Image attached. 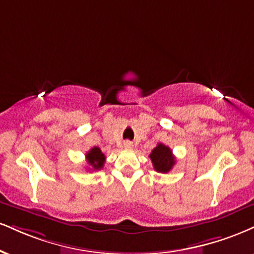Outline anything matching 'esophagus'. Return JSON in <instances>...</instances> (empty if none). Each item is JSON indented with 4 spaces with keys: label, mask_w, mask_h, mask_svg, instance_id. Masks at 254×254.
Listing matches in <instances>:
<instances>
[{
    "label": "esophagus",
    "mask_w": 254,
    "mask_h": 254,
    "mask_svg": "<svg viewBox=\"0 0 254 254\" xmlns=\"http://www.w3.org/2000/svg\"><path fill=\"white\" fill-rule=\"evenodd\" d=\"M123 146L125 149H131L133 146L132 142H130V140H125V142L123 143Z\"/></svg>",
    "instance_id": "34e87169"
}]
</instances>
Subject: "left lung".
Returning <instances> with one entry per match:
<instances>
[{
	"instance_id": "obj_1",
	"label": "left lung",
	"mask_w": 254,
	"mask_h": 254,
	"mask_svg": "<svg viewBox=\"0 0 254 254\" xmlns=\"http://www.w3.org/2000/svg\"><path fill=\"white\" fill-rule=\"evenodd\" d=\"M150 160L152 162L154 169L158 173L166 174L172 170V168L175 164V158L169 146L158 143L156 148L151 151L149 155Z\"/></svg>"
}]
</instances>
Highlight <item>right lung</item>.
Masks as SVG:
<instances>
[{"label":"right lung","instance_id":"1","mask_svg":"<svg viewBox=\"0 0 254 254\" xmlns=\"http://www.w3.org/2000/svg\"><path fill=\"white\" fill-rule=\"evenodd\" d=\"M86 161L93 170H100L105 163V155L98 146H93L90 151L86 152Z\"/></svg>","mask_w":254,"mask_h":254}]
</instances>
